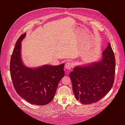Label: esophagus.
Instances as JSON below:
<instances>
[{
    "mask_svg": "<svg viewBox=\"0 0 125 125\" xmlns=\"http://www.w3.org/2000/svg\"><path fill=\"white\" fill-rule=\"evenodd\" d=\"M73 64L71 62H67L65 65V68L67 70H70L73 67Z\"/></svg>",
    "mask_w": 125,
    "mask_h": 125,
    "instance_id": "34e87169",
    "label": "esophagus"
}]
</instances>
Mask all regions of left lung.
<instances>
[{
    "label": "left lung",
    "instance_id": "8db88e82",
    "mask_svg": "<svg viewBox=\"0 0 125 125\" xmlns=\"http://www.w3.org/2000/svg\"><path fill=\"white\" fill-rule=\"evenodd\" d=\"M115 58L109 43L100 62L74 67L69 74L74 96L83 104L100 101L112 89L114 82Z\"/></svg>",
    "mask_w": 125,
    "mask_h": 125
}]
</instances>
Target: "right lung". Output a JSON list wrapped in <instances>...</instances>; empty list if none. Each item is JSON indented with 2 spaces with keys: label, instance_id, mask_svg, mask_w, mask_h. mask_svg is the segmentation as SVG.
I'll return each mask as SVG.
<instances>
[{
  "label": "right lung",
  "instance_id": "obj_1",
  "mask_svg": "<svg viewBox=\"0 0 125 125\" xmlns=\"http://www.w3.org/2000/svg\"><path fill=\"white\" fill-rule=\"evenodd\" d=\"M26 33L17 40L11 57L10 70L17 93L29 103L46 105L54 99L60 80L65 75L64 63L58 66L44 65L30 68L24 65L21 56V41Z\"/></svg>",
  "mask_w": 125,
  "mask_h": 125
}]
</instances>
